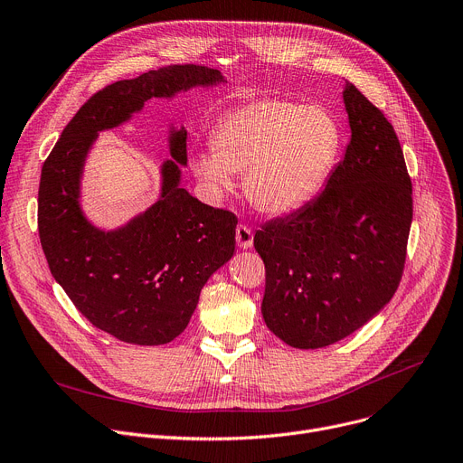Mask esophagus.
Returning <instances> with one entry per match:
<instances>
[{
  "mask_svg": "<svg viewBox=\"0 0 463 463\" xmlns=\"http://www.w3.org/2000/svg\"><path fill=\"white\" fill-rule=\"evenodd\" d=\"M236 241L241 249H250L253 247V231L247 225H238L236 227Z\"/></svg>",
  "mask_w": 463,
  "mask_h": 463,
  "instance_id": "obj_1",
  "label": "esophagus"
}]
</instances>
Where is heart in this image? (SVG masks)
<instances>
[{"label": "heart", "mask_w": 463, "mask_h": 463, "mask_svg": "<svg viewBox=\"0 0 463 463\" xmlns=\"http://www.w3.org/2000/svg\"><path fill=\"white\" fill-rule=\"evenodd\" d=\"M344 135L326 109L280 98L227 112L210 135L213 153L194 158L195 175L216 195L243 190L257 210L282 216L314 199L340 156Z\"/></svg>", "instance_id": "obj_1"}]
</instances>
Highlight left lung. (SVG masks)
Masks as SVG:
<instances>
[{
	"mask_svg": "<svg viewBox=\"0 0 463 463\" xmlns=\"http://www.w3.org/2000/svg\"><path fill=\"white\" fill-rule=\"evenodd\" d=\"M344 101L351 142L325 190L298 213L262 225V316L296 349L344 340L388 305L402 279L411 181L393 125L354 85Z\"/></svg>",
	"mask_w": 463,
	"mask_h": 463,
	"instance_id": "obj_1",
	"label": "left lung"
}]
</instances>
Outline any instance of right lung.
Returning <instances> with one entry per match:
<instances>
[{"instance_id":"add662e5","label":"right lung","mask_w":463,"mask_h":463,"mask_svg":"<svg viewBox=\"0 0 463 463\" xmlns=\"http://www.w3.org/2000/svg\"><path fill=\"white\" fill-rule=\"evenodd\" d=\"M220 70L172 64L96 92L64 128L44 160L38 186V236L52 275L96 328L135 345H162L186 328L208 277L236 245L238 218L179 186L186 131H174L162 165V195L125 227L105 232L79 208L85 156L103 129L129 119L151 98H172L222 82Z\"/></svg>"}]
</instances>
